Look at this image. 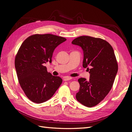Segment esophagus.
I'll use <instances>...</instances> for the list:
<instances>
[{
    "label": "esophagus",
    "mask_w": 132,
    "mask_h": 132,
    "mask_svg": "<svg viewBox=\"0 0 132 132\" xmlns=\"http://www.w3.org/2000/svg\"><path fill=\"white\" fill-rule=\"evenodd\" d=\"M72 79V78L69 77H65L64 78H63V80L64 81H68L69 80H71Z\"/></svg>",
    "instance_id": "1"
}]
</instances>
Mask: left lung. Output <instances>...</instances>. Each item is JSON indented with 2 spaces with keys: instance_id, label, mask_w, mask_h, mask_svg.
Returning <instances> with one entry per match:
<instances>
[{
  "instance_id": "8db88e82",
  "label": "left lung",
  "mask_w": 132,
  "mask_h": 132,
  "mask_svg": "<svg viewBox=\"0 0 132 132\" xmlns=\"http://www.w3.org/2000/svg\"><path fill=\"white\" fill-rule=\"evenodd\" d=\"M71 43L82 47L83 67L90 74L88 80L78 79L80 88L76 99L83 105L92 107L104 99L112 87L118 71L114 50L105 40L87 36L75 38Z\"/></svg>"
}]
</instances>
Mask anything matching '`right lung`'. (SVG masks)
Instances as JSON below:
<instances>
[{"label": "right lung", "mask_w": 132, "mask_h": 132, "mask_svg": "<svg viewBox=\"0 0 132 132\" xmlns=\"http://www.w3.org/2000/svg\"><path fill=\"white\" fill-rule=\"evenodd\" d=\"M65 38L52 34L32 35L22 43L15 65L19 82L32 102L40 104L51 98L62 79L47 71L44 64L52 62L53 53Z\"/></svg>", "instance_id": "add662e5"}]
</instances>
